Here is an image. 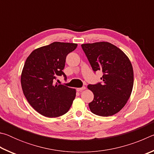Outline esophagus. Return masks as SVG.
<instances>
[{
  "instance_id": "1",
  "label": "esophagus",
  "mask_w": 154,
  "mask_h": 154,
  "mask_svg": "<svg viewBox=\"0 0 154 154\" xmlns=\"http://www.w3.org/2000/svg\"><path fill=\"white\" fill-rule=\"evenodd\" d=\"M85 89V87H82V88H78L76 90L77 91H78V92H81V91H82Z\"/></svg>"
}]
</instances>
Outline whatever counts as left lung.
<instances>
[{
  "label": "left lung",
  "mask_w": 154,
  "mask_h": 154,
  "mask_svg": "<svg viewBox=\"0 0 154 154\" xmlns=\"http://www.w3.org/2000/svg\"><path fill=\"white\" fill-rule=\"evenodd\" d=\"M82 49L92 69L102 71L103 82L89 84L94 94L89 103L90 111L99 116H113L126 105L134 84L133 69L120 49L108 42L82 44Z\"/></svg>",
  "instance_id": "1"
}]
</instances>
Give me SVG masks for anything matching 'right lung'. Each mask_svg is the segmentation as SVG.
Masks as SVG:
<instances>
[{
    "label": "right lung",
    "instance_id": "obj_1",
    "mask_svg": "<svg viewBox=\"0 0 154 154\" xmlns=\"http://www.w3.org/2000/svg\"><path fill=\"white\" fill-rule=\"evenodd\" d=\"M77 44L54 42L34 50L25 62L21 76L23 92L34 109L48 118L67 113L76 96L75 89L54 83L63 75L66 56Z\"/></svg>",
    "mask_w": 154,
    "mask_h": 154
}]
</instances>
